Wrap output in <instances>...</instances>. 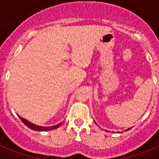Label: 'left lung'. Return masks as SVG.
Returning a JSON list of instances; mask_svg holds the SVG:
<instances>
[{
  "mask_svg": "<svg viewBox=\"0 0 159 159\" xmlns=\"http://www.w3.org/2000/svg\"><path fill=\"white\" fill-rule=\"evenodd\" d=\"M95 124L97 125V123H95ZM130 129H131V127H130V128H128V129H127V130H126V131H127V130H130ZM106 131H107V130H106Z\"/></svg>",
  "mask_w": 159,
  "mask_h": 159,
  "instance_id": "1",
  "label": "left lung"
}]
</instances>
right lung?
Segmentation results:
<instances>
[{"mask_svg": "<svg viewBox=\"0 0 159 159\" xmlns=\"http://www.w3.org/2000/svg\"><path fill=\"white\" fill-rule=\"evenodd\" d=\"M19 118L21 119V121L23 122L24 124L26 125L29 128H30L31 130H38V131H47V130H54V129H57L60 126L62 125V122L57 125H54V126H52V127H41V126H38V125L34 124V123H31V122L28 121L27 119H24V118L20 117L19 116Z\"/></svg>", "mask_w": 159, "mask_h": 159, "instance_id": "add662e5", "label": "right lung"}]
</instances>
